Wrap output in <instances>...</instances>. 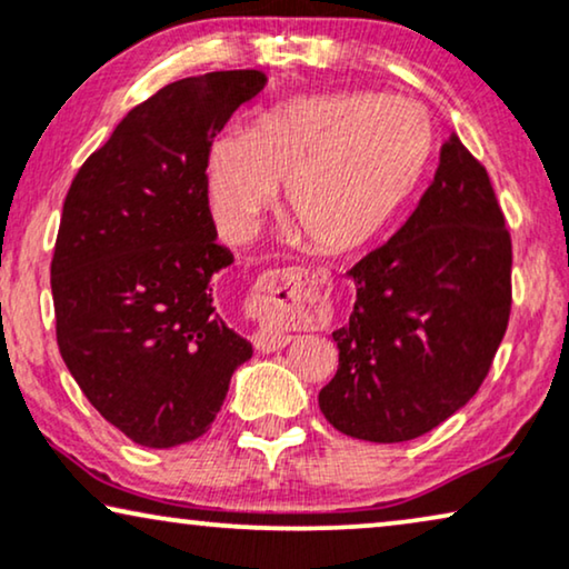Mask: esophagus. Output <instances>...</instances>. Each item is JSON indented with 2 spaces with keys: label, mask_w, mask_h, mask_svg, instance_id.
<instances>
[{
  "label": "esophagus",
  "mask_w": 569,
  "mask_h": 569,
  "mask_svg": "<svg viewBox=\"0 0 569 569\" xmlns=\"http://www.w3.org/2000/svg\"><path fill=\"white\" fill-rule=\"evenodd\" d=\"M282 277H284V271H279V269L267 271V274L261 277V282L256 287H259V292H267L269 287L279 282ZM290 341H292L290 333H284L282 329H274V326H261V329L253 333V345H256V349H259V352H277V349L287 347Z\"/></svg>",
  "instance_id": "34e87169"
}]
</instances>
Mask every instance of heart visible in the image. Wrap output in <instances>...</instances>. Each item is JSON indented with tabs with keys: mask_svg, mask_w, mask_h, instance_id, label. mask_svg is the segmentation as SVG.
Instances as JSON below:
<instances>
[{
	"mask_svg": "<svg viewBox=\"0 0 569 569\" xmlns=\"http://www.w3.org/2000/svg\"><path fill=\"white\" fill-rule=\"evenodd\" d=\"M432 144L430 113L411 98H295L253 119L243 134L212 139L201 170L204 197L232 243L259 232L274 191L284 189L287 217L316 251H357L415 189Z\"/></svg>",
	"mask_w": 569,
	"mask_h": 569,
	"instance_id": "1",
	"label": "heart"
}]
</instances>
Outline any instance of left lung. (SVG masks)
<instances>
[{"instance_id":"1","label":"left lung","mask_w":569,"mask_h":569,"mask_svg":"<svg viewBox=\"0 0 569 569\" xmlns=\"http://www.w3.org/2000/svg\"><path fill=\"white\" fill-rule=\"evenodd\" d=\"M512 246L481 162L450 134L396 236L349 269L357 302L331 333L339 370L318 407L339 432L403 442L466 407L510 318Z\"/></svg>"}]
</instances>
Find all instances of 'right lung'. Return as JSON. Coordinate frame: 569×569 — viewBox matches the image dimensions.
Returning <instances> with one entry per match:
<instances>
[{"instance_id":"right-lung-1","label":"right lung","mask_w":569,"mask_h":569,"mask_svg":"<svg viewBox=\"0 0 569 569\" xmlns=\"http://www.w3.org/2000/svg\"><path fill=\"white\" fill-rule=\"evenodd\" d=\"M267 74L170 82L131 108L74 176L51 261L61 360L108 422L144 448L201 438L253 347L222 321L204 154Z\"/></svg>"}]
</instances>
